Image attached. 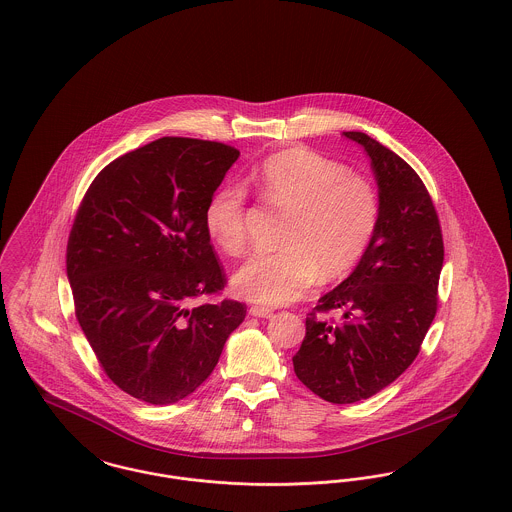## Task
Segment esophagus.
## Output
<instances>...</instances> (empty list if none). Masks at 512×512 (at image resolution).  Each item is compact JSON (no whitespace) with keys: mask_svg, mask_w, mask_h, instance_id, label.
<instances>
[{"mask_svg":"<svg viewBox=\"0 0 512 512\" xmlns=\"http://www.w3.org/2000/svg\"><path fill=\"white\" fill-rule=\"evenodd\" d=\"M249 313L253 315V317H259V319H271L272 315V309H269V307H261V305H253L251 309H249Z\"/></svg>","mask_w":512,"mask_h":512,"instance_id":"34e87169","label":"esophagus"}]
</instances>
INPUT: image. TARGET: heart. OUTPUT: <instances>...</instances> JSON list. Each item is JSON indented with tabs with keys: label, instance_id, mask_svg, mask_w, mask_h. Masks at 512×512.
<instances>
[{
	"label": "heart",
	"instance_id": "1",
	"mask_svg": "<svg viewBox=\"0 0 512 512\" xmlns=\"http://www.w3.org/2000/svg\"><path fill=\"white\" fill-rule=\"evenodd\" d=\"M261 195L280 211L290 212L278 253L245 261L232 276L243 300L284 305L298 300L317 282L352 271L379 226L375 187L348 168L315 152L284 151L267 158L255 172ZM245 189L224 183L212 193L205 226L226 255L245 249Z\"/></svg>",
	"mask_w": 512,
	"mask_h": 512
}]
</instances>
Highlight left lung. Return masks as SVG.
<instances>
[{
    "instance_id": "1",
    "label": "left lung",
    "mask_w": 512,
    "mask_h": 512,
    "mask_svg": "<svg viewBox=\"0 0 512 512\" xmlns=\"http://www.w3.org/2000/svg\"><path fill=\"white\" fill-rule=\"evenodd\" d=\"M344 137L371 160L379 226L356 269L315 307L340 309L346 323L309 313L292 358L301 383L332 404L371 398L416 360L437 313L445 257L437 212L412 166L365 133Z\"/></svg>"
}]
</instances>
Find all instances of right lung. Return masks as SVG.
<instances>
[{"label": "right lung", "instance_id": "right-lung-1", "mask_svg": "<svg viewBox=\"0 0 512 512\" xmlns=\"http://www.w3.org/2000/svg\"><path fill=\"white\" fill-rule=\"evenodd\" d=\"M240 151L162 137L91 183L67 243L77 321L106 375L156 406L197 391L245 305L193 300L224 288L205 209Z\"/></svg>", "mask_w": 512, "mask_h": 512}]
</instances>
